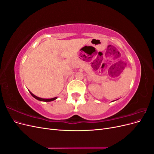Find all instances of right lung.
<instances>
[{"mask_svg": "<svg viewBox=\"0 0 154 154\" xmlns=\"http://www.w3.org/2000/svg\"><path fill=\"white\" fill-rule=\"evenodd\" d=\"M29 92H30V94H31V96H32V97H34L35 99L38 100H39V101H54V100H55L57 98V97H53V98H51V99H44V98H41V97L36 96L35 95H34V94H32V92H31L30 91H29Z\"/></svg>", "mask_w": 154, "mask_h": 154, "instance_id": "1", "label": "right lung"}]
</instances>
